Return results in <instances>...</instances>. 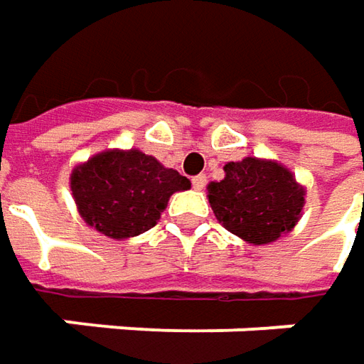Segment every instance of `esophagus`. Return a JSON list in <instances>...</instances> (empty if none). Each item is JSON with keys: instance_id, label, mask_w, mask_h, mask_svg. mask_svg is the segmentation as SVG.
Returning a JSON list of instances; mask_svg holds the SVG:
<instances>
[{"instance_id": "34e87169", "label": "esophagus", "mask_w": 364, "mask_h": 364, "mask_svg": "<svg viewBox=\"0 0 364 364\" xmlns=\"http://www.w3.org/2000/svg\"><path fill=\"white\" fill-rule=\"evenodd\" d=\"M192 186H194V190H203L204 186H206V176L204 174H198L192 178Z\"/></svg>"}]
</instances>
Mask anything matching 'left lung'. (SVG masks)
I'll return each mask as SVG.
<instances>
[{
    "mask_svg": "<svg viewBox=\"0 0 364 364\" xmlns=\"http://www.w3.org/2000/svg\"><path fill=\"white\" fill-rule=\"evenodd\" d=\"M306 190L282 164L245 158L225 166V178L208 184L217 220L253 245H267L289 232L301 217Z\"/></svg>",
    "mask_w": 364,
    "mask_h": 364,
    "instance_id": "left-lung-1",
    "label": "left lung"
}]
</instances>
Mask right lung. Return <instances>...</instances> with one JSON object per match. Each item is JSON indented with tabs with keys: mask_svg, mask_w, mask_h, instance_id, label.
<instances>
[{
	"mask_svg": "<svg viewBox=\"0 0 364 364\" xmlns=\"http://www.w3.org/2000/svg\"><path fill=\"white\" fill-rule=\"evenodd\" d=\"M190 180L139 149H107L77 166L70 190L89 227L111 239H129L160 220L170 196Z\"/></svg>",
	"mask_w": 364,
	"mask_h": 364,
	"instance_id": "obj_1",
	"label": "right lung"
}]
</instances>
